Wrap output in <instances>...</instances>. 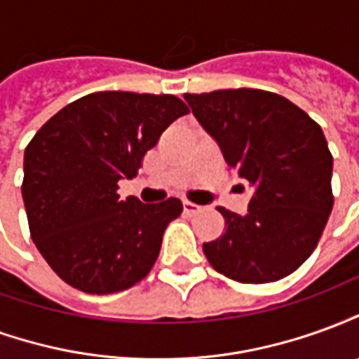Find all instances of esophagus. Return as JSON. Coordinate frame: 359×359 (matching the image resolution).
<instances>
[{
	"instance_id": "34e87169",
	"label": "esophagus",
	"mask_w": 359,
	"mask_h": 359,
	"mask_svg": "<svg viewBox=\"0 0 359 359\" xmlns=\"http://www.w3.org/2000/svg\"><path fill=\"white\" fill-rule=\"evenodd\" d=\"M182 210H184L187 215H194V213H198L202 208H200V205H196V203L188 202V200H184V202H182Z\"/></svg>"
}]
</instances>
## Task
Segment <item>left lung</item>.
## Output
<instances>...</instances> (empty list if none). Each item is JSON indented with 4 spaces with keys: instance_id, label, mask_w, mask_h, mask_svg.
Segmentation results:
<instances>
[{
    "instance_id": "1",
    "label": "left lung",
    "mask_w": 359,
    "mask_h": 359,
    "mask_svg": "<svg viewBox=\"0 0 359 359\" xmlns=\"http://www.w3.org/2000/svg\"><path fill=\"white\" fill-rule=\"evenodd\" d=\"M229 169L252 188L248 213L217 208L225 231L203 254L221 275L262 285L288 277L316 250L332 210V156L306 111L256 88L184 94Z\"/></svg>"
}]
</instances>
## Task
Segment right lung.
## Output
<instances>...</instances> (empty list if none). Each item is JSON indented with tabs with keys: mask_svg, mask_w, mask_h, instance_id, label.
<instances>
[{
	"mask_svg": "<svg viewBox=\"0 0 359 359\" xmlns=\"http://www.w3.org/2000/svg\"><path fill=\"white\" fill-rule=\"evenodd\" d=\"M187 113V103L171 94L94 92L34 134L22 179L28 229L67 285L88 294L121 292L154 267L182 203L121 200L118 180L134 179L146 151Z\"/></svg>",
	"mask_w": 359,
	"mask_h": 359,
	"instance_id": "1",
	"label": "right lung"
}]
</instances>
